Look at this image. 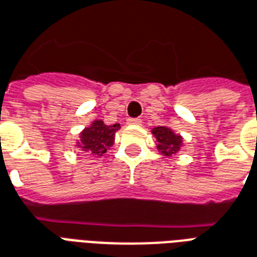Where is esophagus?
<instances>
[{
  "label": "esophagus",
  "mask_w": 257,
  "mask_h": 257,
  "mask_svg": "<svg viewBox=\"0 0 257 257\" xmlns=\"http://www.w3.org/2000/svg\"><path fill=\"white\" fill-rule=\"evenodd\" d=\"M128 123H131V125H140V123H142V119H140V118H129Z\"/></svg>",
  "instance_id": "34e87169"
}]
</instances>
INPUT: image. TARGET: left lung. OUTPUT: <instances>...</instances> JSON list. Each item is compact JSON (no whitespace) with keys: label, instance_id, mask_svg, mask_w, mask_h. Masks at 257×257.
I'll return each instance as SVG.
<instances>
[{"label":"left lung","instance_id":"1","mask_svg":"<svg viewBox=\"0 0 257 257\" xmlns=\"http://www.w3.org/2000/svg\"><path fill=\"white\" fill-rule=\"evenodd\" d=\"M151 132L156 136L158 150L161 151L164 156L171 157L180 150L182 136L173 134L172 129L165 128V126H157Z\"/></svg>","mask_w":257,"mask_h":257}]
</instances>
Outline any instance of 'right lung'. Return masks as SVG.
I'll return each instance as SVG.
<instances>
[{"instance_id": "1", "label": "right lung", "mask_w": 257, "mask_h": 257, "mask_svg": "<svg viewBox=\"0 0 257 257\" xmlns=\"http://www.w3.org/2000/svg\"><path fill=\"white\" fill-rule=\"evenodd\" d=\"M118 129H119V123L106 125L100 119H96L89 128H85L82 131L78 146L81 147V150L88 153L89 156L101 157L106 153L107 149L112 146Z\"/></svg>"}]
</instances>
